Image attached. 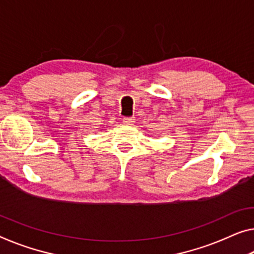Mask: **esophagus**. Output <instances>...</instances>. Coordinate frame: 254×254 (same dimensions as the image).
Wrapping results in <instances>:
<instances>
[{"label":"esophagus","instance_id":"34e87169","mask_svg":"<svg viewBox=\"0 0 254 254\" xmlns=\"http://www.w3.org/2000/svg\"><path fill=\"white\" fill-rule=\"evenodd\" d=\"M123 123L125 125H127V126H131V125H134L135 123V118L134 117H124Z\"/></svg>","mask_w":254,"mask_h":254}]
</instances>
